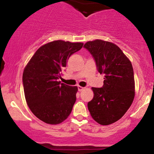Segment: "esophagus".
Here are the masks:
<instances>
[{"label":"esophagus","mask_w":154,"mask_h":154,"mask_svg":"<svg viewBox=\"0 0 154 154\" xmlns=\"http://www.w3.org/2000/svg\"><path fill=\"white\" fill-rule=\"evenodd\" d=\"M84 89H85V88H83V87H81V86H78V90H79V92H81V91H82V90H83Z\"/></svg>","instance_id":"1"}]
</instances>
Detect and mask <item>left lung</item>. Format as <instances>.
Segmentation results:
<instances>
[{"label": "left lung", "mask_w": 154, "mask_h": 154, "mask_svg": "<svg viewBox=\"0 0 154 154\" xmlns=\"http://www.w3.org/2000/svg\"><path fill=\"white\" fill-rule=\"evenodd\" d=\"M104 73L102 88H92L94 97L88 103L94 121L103 125L121 119L134 97V79L132 64L116 45L102 40L88 41L83 46Z\"/></svg>", "instance_id": "1"}]
</instances>
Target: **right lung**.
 Returning a JSON list of instances; mask_svg holds the SVG:
<instances>
[{"label": "right lung", "instance_id": "obj_1", "mask_svg": "<svg viewBox=\"0 0 154 154\" xmlns=\"http://www.w3.org/2000/svg\"><path fill=\"white\" fill-rule=\"evenodd\" d=\"M82 43L61 40L41 46L25 67L22 76L25 99L38 119L48 124L66 120L76 100V86L58 81L71 54L83 47Z\"/></svg>", "mask_w": 154, "mask_h": 154}]
</instances>
